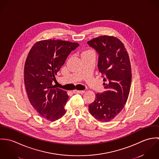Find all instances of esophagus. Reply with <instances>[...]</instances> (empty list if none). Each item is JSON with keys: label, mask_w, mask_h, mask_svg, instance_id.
I'll return each instance as SVG.
<instances>
[{"label": "esophagus", "mask_w": 159, "mask_h": 159, "mask_svg": "<svg viewBox=\"0 0 159 159\" xmlns=\"http://www.w3.org/2000/svg\"><path fill=\"white\" fill-rule=\"evenodd\" d=\"M73 93H83L84 92V91H80V90H74L73 91Z\"/></svg>", "instance_id": "esophagus-1"}]
</instances>
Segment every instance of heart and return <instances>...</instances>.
Wrapping results in <instances>:
<instances>
[{"label":"heart","instance_id":"b5f03b06","mask_svg":"<svg viewBox=\"0 0 159 159\" xmlns=\"http://www.w3.org/2000/svg\"><path fill=\"white\" fill-rule=\"evenodd\" d=\"M91 52V51H89V50H85V51H83V52H82V54H81V55H83V54H86V53H88V52Z\"/></svg>","mask_w":159,"mask_h":159}]
</instances>
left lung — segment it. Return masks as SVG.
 Segmentation results:
<instances>
[{"label": "left lung", "instance_id": "1", "mask_svg": "<svg viewBox=\"0 0 159 159\" xmlns=\"http://www.w3.org/2000/svg\"><path fill=\"white\" fill-rule=\"evenodd\" d=\"M98 54V68L102 74L106 91L97 93L89 105L91 115L107 122L119 113L129 97L132 81V69L125 46L113 36L102 35L88 42Z\"/></svg>", "mask_w": 159, "mask_h": 159}]
</instances>
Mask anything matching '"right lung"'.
<instances>
[{
    "instance_id": "1",
    "label": "right lung",
    "mask_w": 159,
    "mask_h": 159,
    "mask_svg": "<svg viewBox=\"0 0 159 159\" xmlns=\"http://www.w3.org/2000/svg\"><path fill=\"white\" fill-rule=\"evenodd\" d=\"M79 46L61 40L37 42L30 49L25 60L24 81L28 99L42 117L55 121L62 117L68 100L67 92L54 88L52 82L64 64L71 51Z\"/></svg>"
}]
</instances>
